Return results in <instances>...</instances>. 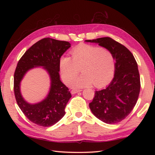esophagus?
<instances>
[{
    "mask_svg": "<svg viewBox=\"0 0 155 155\" xmlns=\"http://www.w3.org/2000/svg\"><path fill=\"white\" fill-rule=\"evenodd\" d=\"M79 91H81L80 90H71V94H77L78 92H79Z\"/></svg>",
    "mask_w": 155,
    "mask_h": 155,
    "instance_id": "1",
    "label": "esophagus"
}]
</instances>
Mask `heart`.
Listing matches in <instances>:
<instances>
[{
    "instance_id": "1",
    "label": "heart",
    "mask_w": 155,
    "mask_h": 155,
    "mask_svg": "<svg viewBox=\"0 0 155 155\" xmlns=\"http://www.w3.org/2000/svg\"><path fill=\"white\" fill-rule=\"evenodd\" d=\"M72 58L63 55L59 59V70L63 81L68 83L79 71L83 73L73 79L70 85L81 88L95 84L103 87L114 77L115 61L114 54L108 49L98 46L80 44L71 51Z\"/></svg>"
}]
</instances>
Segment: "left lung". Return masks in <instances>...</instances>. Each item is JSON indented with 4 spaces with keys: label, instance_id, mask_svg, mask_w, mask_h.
Listing matches in <instances>:
<instances>
[{
    "label": "left lung",
    "instance_id": "left-lung-1",
    "mask_svg": "<svg viewBox=\"0 0 155 155\" xmlns=\"http://www.w3.org/2000/svg\"><path fill=\"white\" fill-rule=\"evenodd\" d=\"M108 49L115 61L114 77L103 90L96 91L90 108L97 118L107 124H115L132 111L140 91V77L134 56L124 46L106 38L85 40Z\"/></svg>",
    "mask_w": 155,
    "mask_h": 155
}]
</instances>
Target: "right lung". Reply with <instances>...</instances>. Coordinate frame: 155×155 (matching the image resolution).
Segmentation results:
<instances>
[{
    "label": "right lung",
    "instance_id": "add662e5",
    "mask_svg": "<svg viewBox=\"0 0 155 155\" xmlns=\"http://www.w3.org/2000/svg\"><path fill=\"white\" fill-rule=\"evenodd\" d=\"M70 46L68 41L44 38L28 48L18 63L14 73L15 100L21 111L34 124L51 127L64 116L65 106L72 96L60 80L59 59ZM38 67H42L48 73L51 86L45 99L32 104L23 98L20 83L28 70Z\"/></svg>",
    "mask_w": 155,
    "mask_h": 155
}]
</instances>
